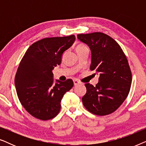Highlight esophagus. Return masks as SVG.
I'll list each match as a JSON object with an SVG mask.
<instances>
[{
    "label": "esophagus",
    "mask_w": 146,
    "mask_h": 146,
    "mask_svg": "<svg viewBox=\"0 0 146 146\" xmlns=\"http://www.w3.org/2000/svg\"><path fill=\"white\" fill-rule=\"evenodd\" d=\"M80 83V82L78 80H74V86H76L78 84H79Z\"/></svg>",
    "instance_id": "esophagus-1"
}]
</instances>
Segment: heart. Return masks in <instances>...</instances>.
Listing matches in <instances>:
<instances>
[{
    "mask_svg": "<svg viewBox=\"0 0 146 146\" xmlns=\"http://www.w3.org/2000/svg\"><path fill=\"white\" fill-rule=\"evenodd\" d=\"M84 47H86V46L83 45V44H79L76 47V49H78V48H84Z\"/></svg>",
    "mask_w": 146,
    "mask_h": 146,
    "instance_id": "b5f03b06",
    "label": "heart"
}]
</instances>
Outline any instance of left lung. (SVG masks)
Wrapping results in <instances>:
<instances>
[{
  "label": "left lung",
  "mask_w": 146,
  "mask_h": 146,
  "mask_svg": "<svg viewBox=\"0 0 146 146\" xmlns=\"http://www.w3.org/2000/svg\"><path fill=\"white\" fill-rule=\"evenodd\" d=\"M77 37L91 50L90 70L100 74L96 86L85 84L83 104L95 115L110 114L124 102L130 90L131 72L126 56L117 42L104 33L80 34Z\"/></svg>",
  "instance_id": "8db88e82"
}]
</instances>
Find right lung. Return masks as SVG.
Listing matches in <instances>:
<instances>
[{"label":"right lung","instance_id":"right-lung-1","mask_svg":"<svg viewBox=\"0 0 146 146\" xmlns=\"http://www.w3.org/2000/svg\"><path fill=\"white\" fill-rule=\"evenodd\" d=\"M75 36L45 38L33 43L20 62L15 86L21 104L30 114L48 120L58 114L63 96L74 86L72 79L53 82L52 70L61 63L62 54Z\"/></svg>","mask_w":146,"mask_h":146}]
</instances>
